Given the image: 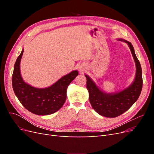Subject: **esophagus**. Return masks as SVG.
<instances>
[{
  "mask_svg": "<svg viewBox=\"0 0 154 154\" xmlns=\"http://www.w3.org/2000/svg\"><path fill=\"white\" fill-rule=\"evenodd\" d=\"M78 69H79V70H80V71L82 72H83V71H85V68L83 66H79Z\"/></svg>",
  "mask_w": 154,
  "mask_h": 154,
  "instance_id": "esophagus-1",
  "label": "esophagus"
}]
</instances>
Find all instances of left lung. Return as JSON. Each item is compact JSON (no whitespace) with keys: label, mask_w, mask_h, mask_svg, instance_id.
<instances>
[{"label":"left lung","mask_w":154,"mask_h":154,"mask_svg":"<svg viewBox=\"0 0 154 154\" xmlns=\"http://www.w3.org/2000/svg\"><path fill=\"white\" fill-rule=\"evenodd\" d=\"M117 40L128 44L136 63V75L130 85L118 92H106L101 90L89 76L85 74L88 98L92 108L97 114L106 118H116L128 110L137 100L143 87L142 69L134 47L130 42L125 39Z\"/></svg>","instance_id":"8db88e82"}]
</instances>
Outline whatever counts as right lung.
<instances>
[{
    "instance_id": "1",
    "label": "right lung",
    "mask_w": 154,
    "mask_h": 154,
    "mask_svg": "<svg viewBox=\"0 0 154 154\" xmlns=\"http://www.w3.org/2000/svg\"><path fill=\"white\" fill-rule=\"evenodd\" d=\"M22 49L14 66L12 85L14 92L21 104L31 112L39 116L52 114L62 108L67 97V87L78 75L74 70L45 88H37L25 82L20 73Z\"/></svg>"
}]
</instances>
